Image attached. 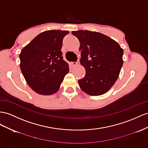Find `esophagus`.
Instances as JSON below:
<instances>
[{
  "label": "esophagus",
  "mask_w": 148,
  "mask_h": 148,
  "mask_svg": "<svg viewBox=\"0 0 148 148\" xmlns=\"http://www.w3.org/2000/svg\"><path fill=\"white\" fill-rule=\"evenodd\" d=\"M76 65H77V62H70V66H71V67H74V66H76Z\"/></svg>",
  "instance_id": "obj_1"
}]
</instances>
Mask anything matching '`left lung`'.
Wrapping results in <instances>:
<instances>
[{"instance_id": "obj_1", "label": "left lung", "mask_w": 148, "mask_h": 148, "mask_svg": "<svg viewBox=\"0 0 148 148\" xmlns=\"http://www.w3.org/2000/svg\"><path fill=\"white\" fill-rule=\"evenodd\" d=\"M80 42V62L86 75L78 81L82 91L90 96L106 93L118 79L123 64V49L111 38L89 31H73Z\"/></svg>"}]
</instances>
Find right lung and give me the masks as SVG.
I'll return each mask as SVG.
<instances>
[{
    "mask_svg": "<svg viewBox=\"0 0 148 148\" xmlns=\"http://www.w3.org/2000/svg\"><path fill=\"white\" fill-rule=\"evenodd\" d=\"M67 31L41 32L22 49L20 67L26 82L34 91L49 96L58 91L69 64L63 60L61 48Z\"/></svg>",
    "mask_w": 148,
    "mask_h": 148,
    "instance_id": "right-lung-1",
    "label": "right lung"
}]
</instances>
